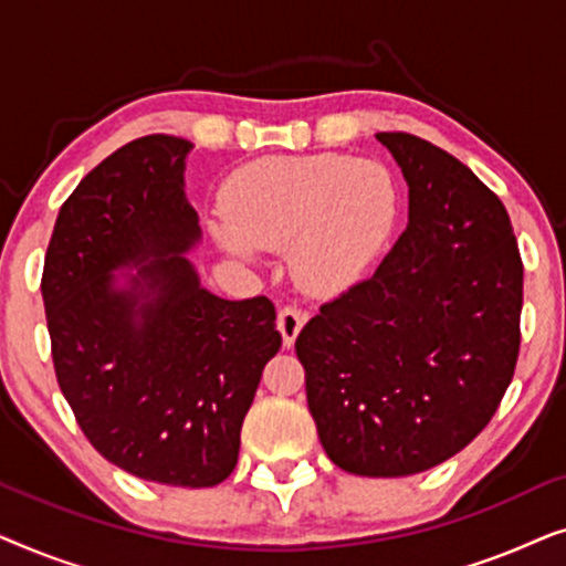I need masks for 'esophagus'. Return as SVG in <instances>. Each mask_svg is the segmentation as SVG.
Wrapping results in <instances>:
<instances>
[{"mask_svg":"<svg viewBox=\"0 0 566 566\" xmlns=\"http://www.w3.org/2000/svg\"><path fill=\"white\" fill-rule=\"evenodd\" d=\"M304 322H306V314L301 312V308H296V306H283L281 308V314H277V329H281L285 347H291L293 343H296V337H298L301 327H304Z\"/></svg>","mask_w":566,"mask_h":566,"instance_id":"obj_1","label":"esophagus"}]
</instances>
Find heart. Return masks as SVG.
<instances>
[{
  "label": "heart",
  "instance_id": "b5f03b06",
  "mask_svg": "<svg viewBox=\"0 0 566 566\" xmlns=\"http://www.w3.org/2000/svg\"><path fill=\"white\" fill-rule=\"evenodd\" d=\"M216 239L250 258L254 250L291 252L301 289L339 293L374 268L399 219L389 169L345 154H291L250 161L223 188Z\"/></svg>",
  "mask_w": 566,
  "mask_h": 566
}]
</instances>
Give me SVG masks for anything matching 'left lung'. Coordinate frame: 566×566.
<instances>
[{"mask_svg": "<svg viewBox=\"0 0 566 566\" xmlns=\"http://www.w3.org/2000/svg\"><path fill=\"white\" fill-rule=\"evenodd\" d=\"M409 185L407 229L366 281L296 337L324 451L358 476H409L467 448L521 350L523 260L502 200L420 136L376 134Z\"/></svg>", "mask_w": 566, "mask_h": 566, "instance_id": "8db88e82", "label": "left lung"}]
</instances>
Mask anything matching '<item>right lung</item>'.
Masks as SVG:
<instances>
[{"mask_svg": "<svg viewBox=\"0 0 566 566\" xmlns=\"http://www.w3.org/2000/svg\"><path fill=\"white\" fill-rule=\"evenodd\" d=\"M190 149L144 136L84 175L59 211L41 291L56 381L90 443L138 479L198 490L234 471L283 337L273 301L213 296L185 258L200 239L182 190ZM120 266L139 270L118 286Z\"/></svg>", "mask_w": 566, "mask_h": 566, "instance_id": "1", "label": "right lung"}]
</instances>
